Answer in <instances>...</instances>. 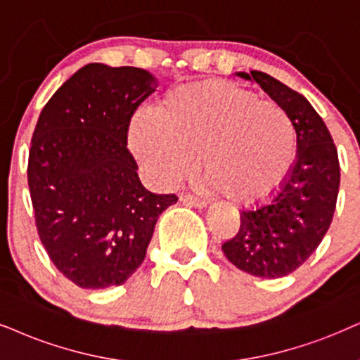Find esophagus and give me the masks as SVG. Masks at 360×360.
Wrapping results in <instances>:
<instances>
[{
    "label": "esophagus",
    "mask_w": 360,
    "mask_h": 360,
    "mask_svg": "<svg viewBox=\"0 0 360 360\" xmlns=\"http://www.w3.org/2000/svg\"><path fill=\"white\" fill-rule=\"evenodd\" d=\"M181 202L186 204V206H191V207H198V209H202L207 206V202L204 201L201 198H195V195H191V194H186V195H181Z\"/></svg>",
    "instance_id": "1"
}]
</instances>
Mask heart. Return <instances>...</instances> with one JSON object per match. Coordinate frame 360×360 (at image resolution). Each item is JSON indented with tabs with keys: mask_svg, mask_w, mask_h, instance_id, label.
Listing matches in <instances>:
<instances>
[{
	"mask_svg": "<svg viewBox=\"0 0 360 360\" xmlns=\"http://www.w3.org/2000/svg\"><path fill=\"white\" fill-rule=\"evenodd\" d=\"M129 148L161 186L189 179L201 161L206 184L238 204L269 195L292 169L297 133L288 109L226 81L171 91L158 116L138 112Z\"/></svg>",
	"mask_w": 360,
	"mask_h": 360,
	"instance_id": "b5f03b06",
	"label": "heart"
}]
</instances>
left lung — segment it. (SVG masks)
<instances>
[{
    "mask_svg": "<svg viewBox=\"0 0 360 360\" xmlns=\"http://www.w3.org/2000/svg\"><path fill=\"white\" fill-rule=\"evenodd\" d=\"M236 75L257 83L288 109L297 133V156L279 191L264 206L240 211L239 233L222 244L238 269L277 279L302 266L329 229L340 183L338 149L302 94L262 71Z\"/></svg>",
    "mask_w": 360,
    "mask_h": 360,
    "instance_id": "8db88e82",
    "label": "left lung"
}]
</instances>
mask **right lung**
<instances>
[{
	"instance_id": "add662e5",
	"label": "right lung",
	"mask_w": 360,
	"mask_h": 360,
	"mask_svg": "<svg viewBox=\"0 0 360 360\" xmlns=\"http://www.w3.org/2000/svg\"><path fill=\"white\" fill-rule=\"evenodd\" d=\"M158 88L141 68L91 63L53 94L31 139L36 229L56 269L83 289L126 282L146 257L159 214L176 194L141 184L127 129Z\"/></svg>"
}]
</instances>
